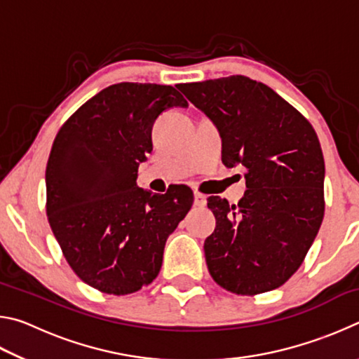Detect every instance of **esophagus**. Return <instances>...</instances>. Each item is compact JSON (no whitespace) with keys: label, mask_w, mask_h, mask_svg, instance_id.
<instances>
[{"label":"esophagus","mask_w":359,"mask_h":359,"mask_svg":"<svg viewBox=\"0 0 359 359\" xmlns=\"http://www.w3.org/2000/svg\"><path fill=\"white\" fill-rule=\"evenodd\" d=\"M205 204H208V198H205V194L194 193V205H196V208H204Z\"/></svg>","instance_id":"34e87169"}]
</instances>
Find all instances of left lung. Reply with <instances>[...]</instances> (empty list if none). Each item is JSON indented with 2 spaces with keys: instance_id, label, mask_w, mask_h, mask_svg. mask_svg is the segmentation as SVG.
Instances as JSON below:
<instances>
[{
  "instance_id": "obj_1",
  "label": "left lung",
  "mask_w": 359,
  "mask_h": 359,
  "mask_svg": "<svg viewBox=\"0 0 359 359\" xmlns=\"http://www.w3.org/2000/svg\"><path fill=\"white\" fill-rule=\"evenodd\" d=\"M222 135V161L245 168V196H210L217 226L204 242L214 280L236 294L276 290L294 274L325 214V160L312 125L245 76L180 83Z\"/></svg>"
}]
</instances>
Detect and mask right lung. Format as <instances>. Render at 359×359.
Returning <instances> with one entry per match:
<instances>
[{
  "mask_svg": "<svg viewBox=\"0 0 359 359\" xmlns=\"http://www.w3.org/2000/svg\"><path fill=\"white\" fill-rule=\"evenodd\" d=\"M177 106L188 102L171 85L115 83L79 107L53 141L48 223L71 269L102 293L130 294L154 280L166 239L191 208L185 185L156 194L136 184L151 126Z\"/></svg>",
  "mask_w": 359,
  "mask_h": 359,
  "instance_id": "1",
  "label": "right lung"
}]
</instances>
